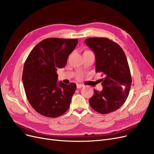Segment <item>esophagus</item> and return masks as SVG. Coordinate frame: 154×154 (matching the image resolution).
<instances>
[{
    "label": "esophagus",
    "instance_id": "34e87169",
    "mask_svg": "<svg viewBox=\"0 0 154 154\" xmlns=\"http://www.w3.org/2000/svg\"><path fill=\"white\" fill-rule=\"evenodd\" d=\"M76 87H77V88H81L82 87H83V85L82 84H77Z\"/></svg>",
    "mask_w": 154,
    "mask_h": 154
}]
</instances>
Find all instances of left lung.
<instances>
[{
    "label": "left lung",
    "instance_id": "left-lung-1",
    "mask_svg": "<svg viewBox=\"0 0 154 154\" xmlns=\"http://www.w3.org/2000/svg\"><path fill=\"white\" fill-rule=\"evenodd\" d=\"M85 43L95 54L96 72L103 76V90H94L89 99L92 108L102 114L119 109L129 94L132 78L127 57L122 48L114 41L92 37Z\"/></svg>",
    "mask_w": 154,
    "mask_h": 154
}]
</instances>
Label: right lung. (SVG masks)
Returning <instances> with one entry per match:
<instances>
[{
    "label": "right lung",
    "mask_w": 154,
    "mask_h": 154,
    "mask_svg": "<svg viewBox=\"0 0 154 154\" xmlns=\"http://www.w3.org/2000/svg\"><path fill=\"white\" fill-rule=\"evenodd\" d=\"M77 44V38H46L27 57L22 73L23 85L27 100L38 114L57 118L69 109L76 85L58 83L57 70L66 66Z\"/></svg>",
    "instance_id": "right-lung-1"
}]
</instances>
